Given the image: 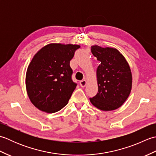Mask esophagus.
<instances>
[{
	"instance_id": "obj_1",
	"label": "esophagus",
	"mask_w": 156,
	"mask_h": 156,
	"mask_svg": "<svg viewBox=\"0 0 156 156\" xmlns=\"http://www.w3.org/2000/svg\"><path fill=\"white\" fill-rule=\"evenodd\" d=\"M86 84H87V81H86L85 80H82L80 82V87L82 88L85 87Z\"/></svg>"
}]
</instances>
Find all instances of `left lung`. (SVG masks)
Returning a JSON list of instances; mask_svg holds the SVG:
<instances>
[{
	"instance_id": "left-lung-1",
	"label": "left lung",
	"mask_w": 156,
	"mask_h": 156,
	"mask_svg": "<svg viewBox=\"0 0 156 156\" xmlns=\"http://www.w3.org/2000/svg\"><path fill=\"white\" fill-rule=\"evenodd\" d=\"M91 52L100 64L97 70L98 93L90 98V101L102 111L115 110L124 103L131 92L130 68L117 49L93 45Z\"/></svg>"
}]
</instances>
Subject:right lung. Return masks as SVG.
Listing matches in <instances>:
<instances>
[{"label": "right lung", "mask_w": 156, "mask_h": 156, "mask_svg": "<svg viewBox=\"0 0 156 156\" xmlns=\"http://www.w3.org/2000/svg\"><path fill=\"white\" fill-rule=\"evenodd\" d=\"M80 45L51 44L36 54L26 73L29 98L36 107L52 113L68 104L77 84L69 62Z\"/></svg>", "instance_id": "right-lung-1"}]
</instances>
